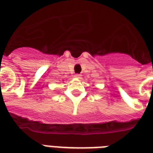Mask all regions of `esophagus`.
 I'll return each instance as SVG.
<instances>
[{"label": "esophagus", "instance_id": "1", "mask_svg": "<svg viewBox=\"0 0 153 153\" xmlns=\"http://www.w3.org/2000/svg\"><path fill=\"white\" fill-rule=\"evenodd\" d=\"M74 78H75V79H80V78H81V75L79 74H74Z\"/></svg>", "mask_w": 153, "mask_h": 153}]
</instances>
